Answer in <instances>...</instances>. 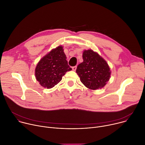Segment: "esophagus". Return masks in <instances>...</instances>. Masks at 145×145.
<instances>
[{"mask_svg": "<svg viewBox=\"0 0 145 145\" xmlns=\"http://www.w3.org/2000/svg\"><path fill=\"white\" fill-rule=\"evenodd\" d=\"M76 69H77V67L76 66H74V67H72V70L74 71H75L76 70Z\"/></svg>", "mask_w": 145, "mask_h": 145, "instance_id": "1", "label": "esophagus"}]
</instances>
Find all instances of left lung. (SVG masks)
I'll return each mask as SVG.
<instances>
[{
    "label": "left lung",
    "mask_w": 145,
    "mask_h": 145,
    "mask_svg": "<svg viewBox=\"0 0 145 145\" xmlns=\"http://www.w3.org/2000/svg\"><path fill=\"white\" fill-rule=\"evenodd\" d=\"M83 62L80 64L76 73L81 82L87 88L96 90L104 87L111 76L110 68L107 62L92 50H84Z\"/></svg>",
    "instance_id": "obj_1"
}]
</instances>
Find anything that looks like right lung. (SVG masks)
Listing matches in <instances>:
<instances>
[{
  "label": "right lung",
  "instance_id": "add662e5",
  "mask_svg": "<svg viewBox=\"0 0 145 145\" xmlns=\"http://www.w3.org/2000/svg\"><path fill=\"white\" fill-rule=\"evenodd\" d=\"M66 59L63 47L59 46L40 59L35 69V76L41 86L48 89L53 88L67 72L72 70Z\"/></svg>",
  "mask_w": 145,
  "mask_h": 145
}]
</instances>
